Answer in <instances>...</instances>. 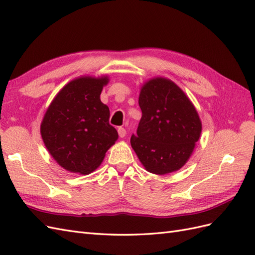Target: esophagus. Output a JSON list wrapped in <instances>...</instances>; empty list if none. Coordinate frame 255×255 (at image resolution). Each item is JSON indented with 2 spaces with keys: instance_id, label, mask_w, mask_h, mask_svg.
<instances>
[{
  "instance_id": "1",
  "label": "esophagus",
  "mask_w": 255,
  "mask_h": 255,
  "mask_svg": "<svg viewBox=\"0 0 255 255\" xmlns=\"http://www.w3.org/2000/svg\"><path fill=\"white\" fill-rule=\"evenodd\" d=\"M118 131H119V135H120V137H124V136L126 135V130H125V128L120 127V128L118 129Z\"/></svg>"
}]
</instances>
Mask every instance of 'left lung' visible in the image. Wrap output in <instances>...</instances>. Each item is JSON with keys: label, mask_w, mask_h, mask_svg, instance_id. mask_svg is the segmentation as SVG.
Instances as JSON below:
<instances>
[{"label": "left lung", "mask_w": 255, "mask_h": 255, "mask_svg": "<svg viewBox=\"0 0 255 255\" xmlns=\"http://www.w3.org/2000/svg\"><path fill=\"white\" fill-rule=\"evenodd\" d=\"M142 118L130 143L147 172L178 171L192 155L202 122L188 96L170 79L152 78L140 91Z\"/></svg>", "instance_id": "obj_1"}]
</instances>
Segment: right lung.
<instances>
[{
  "mask_svg": "<svg viewBox=\"0 0 255 255\" xmlns=\"http://www.w3.org/2000/svg\"><path fill=\"white\" fill-rule=\"evenodd\" d=\"M108 76H81L56 94L40 124L43 144L57 164L66 171L87 174L103 162L119 133L109 124L110 110L100 94Z\"/></svg>",
  "mask_w": 255,
  "mask_h": 255,
  "instance_id": "right-lung-1",
  "label": "right lung"
}]
</instances>
